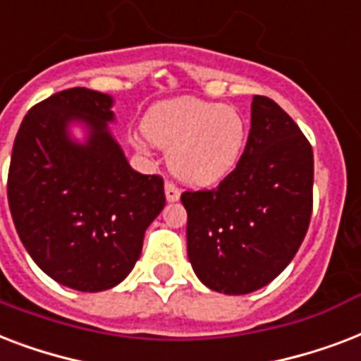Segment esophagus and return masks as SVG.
<instances>
[{
  "instance_id": "1",
  "label": "esophagus",
  "mask_w": 361,
  "mask_h": 361,
  "mask_svg": "<svg viewBox=\"0 0 361 361\" xmlns=\"http://www.w3.org/2000/svg\"><path fill=\"white\" fill-rule=\"evenodd\" d=\"M180 192H178L177 184H173L171 180H166V197L167 201H177Z\"/></svg>"
}]
</instances>
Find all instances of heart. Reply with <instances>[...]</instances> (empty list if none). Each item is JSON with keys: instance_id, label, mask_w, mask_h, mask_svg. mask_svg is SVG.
Returning <instances> with one entry per match:
<instances>
[{"instance_id": "b5f03b06", "label": "heart", "mask_w": 361, "mask_h": 361, "mask_svg": "<svg viewBox=\"0 0 361 361\" xmlns=\"http://www.w3.org/2000/svg\"><path fill=\"white\" fill-rule=\"evenodd\" d=\"M149 141L169 150V169L190 186H214L241 160L247 145V120L235 107L197 97L167 99L142 118ZM131 142L141 149L142 141Z\"/></svg>"}]
</instances>
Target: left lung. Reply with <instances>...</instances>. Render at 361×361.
<instances>
[{
    "label": "left lung",
    "instance_id": "left-lung-1",
    "mask_svg": "<svg viewBox=\"0 0 361 361\" xmlns=\"http://www.w3.org/2000/svg\"><path fill=\"white\" fill-rule=\"evenodd\" d=\"M312 147L273 99L252 97L247 147L211 190L180 195L188 258L214 292L241 295L269 284L301 247L312 212Z\"/></svg>",
    "mask_w": 361,
    "mask_h": 361
}]
</instances>
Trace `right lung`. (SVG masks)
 Wrapping results in <instances>:
<instances>
[{
	"label": "right lung",
	"instance_id": "add662e5",
	"mask_svg": "<svg viewBox=\"0 0 361 361\" xmlns=\"http://www.w3.org/2000/svg\"><path fill=\"white\" fill-rule=\"evenodd\" d=\"M113 97L69 88L33 105L13 145L7 197L22 245L63 286L102 292L128 276L166 205L164 178L133 171L109 133ZM89 126L85 145L66 124Z\"/></svg>",
	"mask_w": 361,
	"mask_h": 361
}]
</instances>
